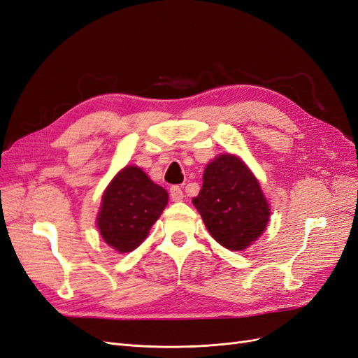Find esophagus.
Here are the masks:
<instances>
[{
  "instance_id": "obj_1",
  "label": "esophagus",
  "mask_w": 358,
  "mask_h": 358,
  "mask_svg": "<svg viewBox=\"0 0 358 358\" xmlns=\"http://www.w3.org/2000/svg\"><path fill=\"white\" fill-rule=\"evenodd\" d=\"M170 197L173 201H180L183 199V192H182L180 187H178V185L170 187Z\"/></svg>"
}]
</instances>
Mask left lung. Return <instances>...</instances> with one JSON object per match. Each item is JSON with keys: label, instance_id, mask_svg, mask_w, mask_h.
Listing matches in <instances>:
<instances>
[{"label": "left lung", "instance_id": "obj_1", "mask_svg": "<svg viewBox=\"0 0 358 358\" xmlns=\"http://www.w3.org/2000/svg\"><path fill=\"white\" fill-rule=\"evenodd\" d=\"M194 206L213 239L230 251H243L263 234L270 218L262 187L245 162L222 154L204 169Z\"/></svg>", "mask_w": 358, "mask_h": 358}]
</instances>
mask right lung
Here are the masks:
<instances>
[{
    "instance_id": "obj_1",
    "label": "right lung",
    "mask_w": 358,
    "mask_h": 358,
    "mask_svg": "<svg viewBox=\"0 0 358 358\" xmlns=\"http://www.w3.org/2000/svg\"><path fill=\"white\" fill-rule=\"evenodd\" d=\"M167 200V191L150 180L142 169L127 166L103 194L96 216L103 241L117 252H131L146 239Z\"/></svg>"
}]
</instances>
